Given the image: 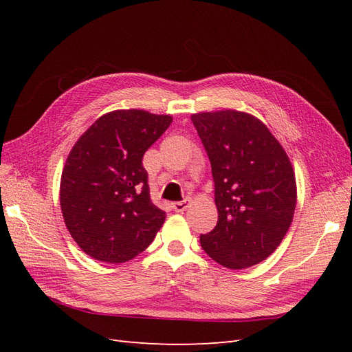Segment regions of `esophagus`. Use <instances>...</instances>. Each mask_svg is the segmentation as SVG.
Here are the masks:
<instances>
[{"instance_id":"obj_1","label":"esophagus","mask_w":352,"mask_h":352,"mask_svg":"<svg viewBox=\"0 0 352 352\" xmlns=\"http://www.w3.org/2000/svg\"><path fill=\"white\" fill-rule=\"evenodd\" d=\"M188 207H189V199L179 201V202H173V204H172V208H173L176 212H184Z\"/></svg>"}]
</instances>
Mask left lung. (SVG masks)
I'll list each match as a JSON object with an SVG mask.
<instances>
[{
    "mask_svg": "<svg viewBox=\"0 0 352 352\" xmlns=\"http://www.w3.org/2000/svg\"><path fill=\"white\" fill-rule=\"evenodd\" d=\"M211 163L216 228L201 247L223 267L248 269L279 247L296 207L291 160L257 117L238 110L190 116Z\"/></svg>",
    "mask_w": 352,
    "mask_h": 352,
    "instance_id": "left-lung-1",
    "label": "left lung"
}]
</instances>
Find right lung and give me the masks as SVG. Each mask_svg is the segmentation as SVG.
I'll return each mask as SVG.
<instances>
[{
	"label": "right lung",
	"instance_id": "obj_1",
	"mask_svg": "<svg viewBox=\"0 0 352 352\" xmlns=\"http://www.w3.org/2000/svg\"><path fill=\"white\" fill-rule=\"evenodd\" d=\"M172 116L145 110L102 114L66 160L60 206L72 238L89 257L119 264L148 248L166 220L153 204L142 157Z\"/></svg>",
	"mask_w": 352,
	"mask_h": 352
}]
</instances>
